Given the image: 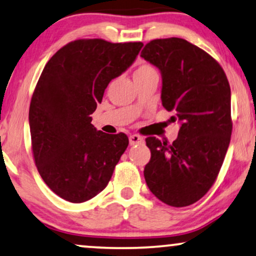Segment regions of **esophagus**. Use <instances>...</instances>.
Segmentation results:
<instances>
[{
    "label": "esophagus",
    "mask_w": 256,
    "mask_h": 256,
    "mask_svg": "<svg viewBox=\"0 0 256 256\" xmlns=\"http://www.w3.org/2000/svg\"><path fill=\"white\" fill-rule=\"evenodd\" d=\"M144 142L142 136L140 135H130L129 136V144L135 146V144H141V143Z\"/></svg>",
    "instance_id": "obj_1"
}]
</instances>
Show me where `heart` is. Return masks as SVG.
Wrapping results in <instances>:
<instances>
[{
    "label": "heart",
    "mask_w": 256,
    "mask_h": 256,
    "mask_svg": "<svg viewBox=\"0 0 256 256\" xmlns=\"http://www.w3.org/2000/svg\"><path fill=\"white\" fill-rule=\"evenodd\" d=\"M152 72H155V70H154L152 66L148 64H142L135 73H152Z\"/></svg>",
    "instance_id": "b5f03b06"
}]
</instances>
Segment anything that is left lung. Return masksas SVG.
I'll return each mask as SVG.
<instances>
[{
	"mask_svg": "<svg viewBox=\"0 0 256 256\" xmlns=\"http://www.w3.org/2000/svg\"><path fill=\"white\" fill-rule=\"evenodd\" d=\"M141 57L160 70L162 104L180 124L172 144L146 140L144 178L160 202L183 208L210 190L222 166L232 134L230 84L211 56L182 38L152 40Z\"/></svg>",
	"mask_w": 256,
	"mask_h": 256,
	"instance_id": "1",
	"label": "left lung"
}]
</instances>
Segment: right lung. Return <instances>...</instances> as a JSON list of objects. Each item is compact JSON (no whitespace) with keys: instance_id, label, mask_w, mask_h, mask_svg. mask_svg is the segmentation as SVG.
<instances>
[{"instance_id":"obj_1","label":"right lung","mask_w":256,"mask_h":256,"mask_svg":"<svg viewBox=\"0 0 256 256\" xmlns=\"http://www.w3.org/2000/svg\"><path fill=\"white\" fill-rule=\"evenodd\" d=\"M142 46L79 40L45 65L30 104L31 143L40 177L65 200L84 202L100 194L127 149V135L96 130L90 114Z\"/></svg>"}]
</instances>
